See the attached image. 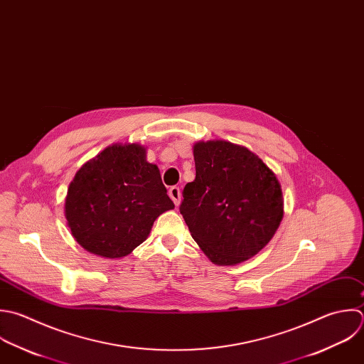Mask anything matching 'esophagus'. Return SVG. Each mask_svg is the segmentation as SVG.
I'll return each mask as SVG.
<instances>
[{
    "label": "esophagus",
    "instance_id": "34e87169",
    "mask_svg": "<svg viewBox=\"0 0 364 364\" xmlns=\"http://www.w3.org/2000/svg\"><path fill=\"white\" fill-rule=\"evenodd\" d=\"M168 196H170V198L173 200V203H174L176 205H178V204H180V200H181V191H180V188H178L177 186L170 187V190H168Z\"/></svg>",
    "mask_w": 364,
    "mask_h": 364
}]
</instances>
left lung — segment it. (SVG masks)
<instances>
[{
	"instance_id": "left-lung-1",
	"label": "left lung",
	"mask_w": 364,
	"mask_h": 364,
	"mask_svg": "<svg viewBox=\"0 0 364 364\" xmlns=\"http://www.w3.org/2000/svg\"><path fill=\"white\" fill-rule=\"evenodd\" d=\"M196 180L183 190L180 213L191 237L217 265L258 254L284 215L281 186L247 147L224 140L194 146Z\"/></svg>"
}]
</instances>
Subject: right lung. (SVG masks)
<instances>
[{
  "label": "right lung",
  "instance_id": "1",
  "mask_svg": "<svg viewBox=\"0 0 364 364\" xmlns=\"http://www.w3.org/2000/svg\"><path fill=\"white\" fill-rule=\"evenodd\" d=\"M174 204L156 164L139 144H114L86 163L65 200L73 238L103 258H122L149 235L154 220Z\"/></svg>",
  "mask_w": 364,
  "mask_h": 364
}]
</instances>
